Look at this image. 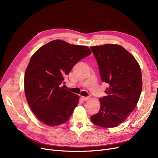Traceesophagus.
Wrapping results in <instances>:
<instances>
[{
	"mask_svg": "<svg viewBox=\"0 0 158 158\" xmlns=\"http://www.w3.org/2000/svg\"><path fill=\"white\" fill-rule=\"evenodd\" d=\"M89 99V97H82V100L83 101H86Z\"/></svg>",
	"mask_w": 158,
	"mask_h": 158,
	"instance_id": "obj_1",
	"label": "esophagus"
}]
</instances>
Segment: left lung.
Masks as SVG:
<instances>
[{"mask_svg": "<svg viewBox=\"0 0 158 158\" xmlns=\"http://www.w3.org/2000/svg\"><path fill=\"white\" fill-rule=\"evenodd\" d=\"M102 81L109 85L106 96L100 98L101 108L91 117L102 127H114L135 110L142 89L139 65L132 55L118 45L91 47Z\"/></svg>", "mask_w": 158, "mask_h": 158, "instance_id": "left-lung-1", "label": "left lung"}]
</instances>
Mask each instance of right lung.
<instances>
[{"label":"right lung","instance_id":"add662e5","mask_svg":"<svg viewBox=\"0 0 158 158\" xmlns=\"http://www.w3.org/2000/svg\"><path fill=\"white\" fill-rule=\"evenodd\" d=\"M87 46L56 40L32 55L24 77L26 96L39 120L50 126L68 121L79 103V96L61 88L73 66L91 54Z\"/></svg>","mask_w":158,"mask_h":158}]
</instances>
